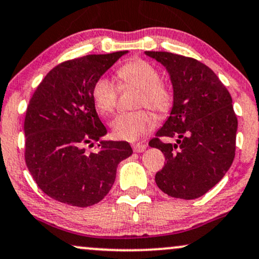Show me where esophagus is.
Segmentation results:
<instances>
[{"label": "esophagus", "instance_id": "1", "mask_svg": "<svg viewBox=\"0 0 259 259\" xmlns=\"http://www.w3.org/2000/svg\"><path fill=\"white\" fill-rule=\"evenodd\" d=\"M146 148H147V146L145 145V143H135V145H133L134 152H136V153L145 152Z\"/></svg>", "mask_w": 259, "mask_h": 259}]
</instances>
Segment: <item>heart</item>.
I'll list each match as a JSON object with an SVG mask.
<instances>
[{"instance_id": "heart-1", "label": "heart", "mask_w": 259, "mask_h": 259, "mask_svg": "<svg viewBox=\"0 0 259 259\" xmlns=\"http://www.w3.org/2000/svg\"><path fill=\"white\" fill-rule=\"evenodd\" d=\"M122 86L139 88L137 107H149L154 112L165 114L171 110L173 93L161 81L160 71L149 62L136 58L117 70ZM92 99L103 114L112 113L117 107L118 87L109 76H100L92 88ZM155 125V118L148 110L120 113L111 122L112 132L120 140L136 141L149 133Z\"/></svg>"}]
</instances>
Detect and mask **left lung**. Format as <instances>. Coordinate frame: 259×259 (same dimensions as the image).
Segmentation results:
<instances>
[{
  "mask_svg": "<svg viewBox=\"0 0 259 259\" xmlns=\"http://www.w3.org/2000/svg\"><path fill=\"white\" fill-rule=\"evenodd\" d=\"M146 55L166 68L173 86L169 117L149 141L166 159L155 183L171 197L198 198L221 181L234 160L238 119L232 97L217 74L195 58L163 51ZM172 137L176 144L161 140Z\"/></svg>",
  "mask_w": 259,
  "mask_h": 259,
  "instance_id": "left-lung-1",
  "label": "left lung"
}]
</instances>
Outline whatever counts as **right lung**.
Listing matches in <instances>:
<instances>
[{"instance_id": "right-lung-1", "label": "right lung", "mask_w": 259, "mask_h": 259, "mask_svg": "<svg viewBox=\"0 0 259 259\" xmlns=\"http://www.w3.org/2000/svg\"><path fill=\"white\" fill-rule=\"evenodd\" d=\"M126 52L65 61L49 71L29 100L25 160L49 197L74 207L96 204L112 188L118 163L133 154L125 141H101L91 153L84 148L107 133L92 99L93 84Z\"/></svg>"}]
</instances>
